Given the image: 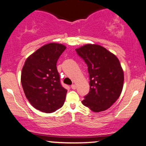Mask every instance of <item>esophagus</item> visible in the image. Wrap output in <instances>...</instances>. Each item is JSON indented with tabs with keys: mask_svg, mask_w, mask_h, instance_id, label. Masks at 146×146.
<instances>
[{
	"mask_svg": "<svg viewBox=\"0 0 146 146\" xmlns=\"http://www.w3.org/2000/svg\"><path fill=\"white\" fill-rule=\"evenodd\" d=\"M71 88H72V89H73V90H75V89H76V86H75V84H72L71 85Z\"/></svg>",
	"mask_w": 146,
	"mask_h": 146,
	"instance_id": "esophagus-1",
	"label": "esophagus"
}]
</instances>
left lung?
I'll return each instance as SVG.
<instances>
[{
	"label": "left lung",
	"mask_w": 146,
	"mask_h": 146,
	"mask_svg": "<svg viewBox=\"0 0 146 146\" xmlns=\"http://www.w3.org/2000/svg\"><path fill=\"white\" fill-rule=\"evenodd\" d=\"M88 66L89 93L82 101L95 113L108 109L121 95L123 71L118 58L98 44H86L75 49Z\"/></svg>",
	"instance_id": "obj_1"
}]
</instances>
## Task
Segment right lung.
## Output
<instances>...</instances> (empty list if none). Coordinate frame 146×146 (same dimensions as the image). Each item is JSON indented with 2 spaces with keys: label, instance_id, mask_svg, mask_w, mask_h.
I'll use <instances>...</instances> for the list:
<instances>
[{
  "label": "right lung",
  "instance_id": "right-lung-1",
  "mask_svg": "<svg viewBox=\"0 0 146 146\" xmlns=\"http://www.w3.org/2000/svg\"><path fill=\"white\" fill-rule=\"evenodd\" d=\"M66 46L49 43L25 61L21 84L27 100L36 109L51 113L62 106L67 90L62 86L56 64Z\"/></svg>",
  "mask_w": 146,
  "mask_h": 146
}]
</instances>
